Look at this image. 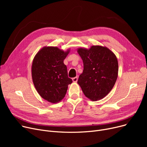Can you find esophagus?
Returning a JSON list of instances; mask_svg holds the SVG:
<instances>
[{
	"instance_id": "34e87169",
	"label": "esophagus",
	"mask_w": 147,
	"mask_h": 147,
	"mask_svg": "<svg viewBox=\"0 0 147 147\" xmlns=\"http://www.w3.org/2000/svg\"><path fill=\"white\" fill-rule=\"evenodd\" d=\"M78 77H75V78L72 79V80H73V82H78Z\"/></svg>"
}]
</instances>
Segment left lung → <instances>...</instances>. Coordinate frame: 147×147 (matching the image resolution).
<instances>
[{
    "instance_id": "obj_1",
    "label": "left lung",
    "mask_w": 147,
    "mask_h": 147,
    "mask_svg": "<svg viewBox=\"0 0 147 147\" xmlns=\"http://www.w3.org/2000/svg\"><path fill=\"white\" fill-rule=\"evenodd\" d=\"M77 51L83 63V71L78 83L84 95L92 101L104 98L117 79L116 56L110 49L100 45H93L89 49L79 48Z\"/></svg>"
}]
</instances>
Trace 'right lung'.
<instances>
[{
	"label": "right lung",
	"instance_id": "add662e5",
	"mask_svg": "<svg viewBox=\"0 0 147 147\" xmlns=\"http://www.w3.org/2000/svg\"><path fill=\"white\" fill-rule=\"evenodd\" d=\"M56 46H44L34 57L32 76L34 87L40 96L49 102H60L72 83L68 78L64 59L69 53Z\"/></svg>",
	"mask_w": 147,
	"mask_h": 147
}]
</instances>
